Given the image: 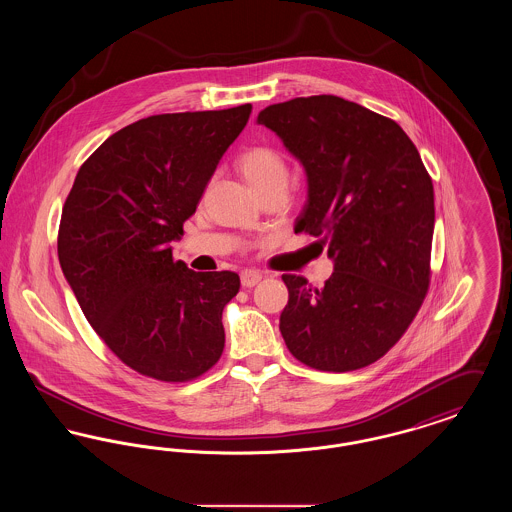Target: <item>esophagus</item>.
Returning <instances> with one entry per match:
<instances>
[{"mask_svg":"<svg viewBox=\"0 0 512 512\" xmlns=\"http://www.w3.org/2000/svg\"><path fill=\"white\" fill-rule=\"evenodd\" d=\"M263 280V274L259 272V270H244L242 272V286L244 288H253V286H257L259 282Z\"/></svg>","mask_w":512,"mask_h":512,"instance_id":"obj_1","label":"esophagus"}]
</instances>
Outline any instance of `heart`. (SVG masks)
I'll return each mask as SVG.
<instances>
[{
    "label": "heart",
    "instance_id": "obj_1",
    "mask_svg": "<svg viewBox=\"0 0 512 512\" xmlns=\"http://www.w3.org/2000/svg\"><path fill=\"white\" fill-rule=\"evenodd\" d=\"M240 172L257 195L280 190L286 192L290 167L284 155L270 146L249 147L238 161Z\"/></svg>",
    "mask_w": 512,
    "mask_h": 512
}]
</instances>
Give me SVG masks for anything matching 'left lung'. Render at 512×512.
<instances>
[{"label": "left lung", "mask_w": 512, "mask_h": 512, "mask_svg": "<svg viewBox=\"0 0 512 512\" xmlns=\"http://www.w3.org/2000/svg\"><path fill=\"white\" fill-rule=\"evenodd\" d=\"M257 122L303 163L309 199L295 232L320 238L334 261L320 288L282 274V338L317 370L372 365L401 340L430 288L432 178L397 122L338 96L268 105Z\"/></svg>", "instance_id": "1"}]
</instances>
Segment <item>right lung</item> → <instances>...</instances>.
<instances>
[{
  "instance_id": "1",
  "label": "right lung",
  "mask_w": 512,
  "mask_h": 512,
  "mask_svg": "<svg viewBox=\"0 0 512 512\" xmlns=\"http://www.w3.org/2000/svg\"><path fill=\"white\" fill-rule=\"evenodd\" d=\"M251 103L132 122L82 163L63 205L59 263L103 343L138 374L190 382L219 363L230 270L194 272L171 242L197 209Z\"/></svg>"
}]
</instances>
